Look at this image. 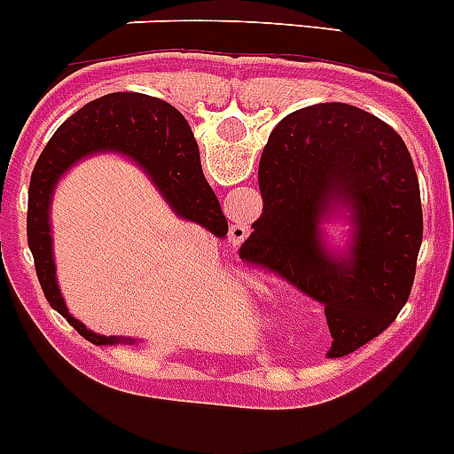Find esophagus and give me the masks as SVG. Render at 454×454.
I'll return each instance as SVG.
<instances>
[{
	"label": "esophagus",
	"mask_w": 454,
	"mask_h": 454,
	"mask_svg": "<svg viewBox=\"0 0 454 454\" xmlns=\"http://www.w3.org/2000/svg\"><path fill=\"white\" fill-rule=\"evenodd\" d=\"M248 235V226H242V223H237V226L231 228V232H228V239H231L232 247H239V244L247 239Z\"/></svg>",
	"instance_id": "esophagus-1"
}]
</instances>
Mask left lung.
Here are the masks:
<instances>
[{"instance_id":"1","label":"left lung","mask_w":454,"mask_h":454,"mask_svg":"<svg viewBox=\"0 0 454 454\" xmlns=\"http://www.w3.org/2000/svg\"><path fill=\"white\" fill-rule=\"evenodd\" d=\"M257 183L262 215L239 257L324 303L328 357L389 328L410 298L423 242L419 176L403 137L355 106L301 108L269 136ZM339 205L354 223L346 258L327 253L317 228Z\"/></svg>"}]
</instances>
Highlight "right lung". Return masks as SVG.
Segmentation results:
<instances>
[{
    "label": "right lung",
    "mask_w": 454,
    "mask_h": 454,
    "mask_svg": "<svg viewBox=\"0 0 454 454\" xmlns=\"http://www.w3.org/2000/svg\"><path fill=\"white\" fill-rule=\"evenodd\" d=\"M99 151H120L146 169L171 210L197 222L215 237H226L228 222L199 160V146L185 117L174 106L140 92H113L90 101L59 126L40 153L28 185L27 237L35 273L49 305L63 314L76 333L97 346L124 339L90 333L69 317L56 285V267L49 235V203L56 181L81 158Z\"/></svg>",
    "instance_id": "obj_1"
}]
</instances>
